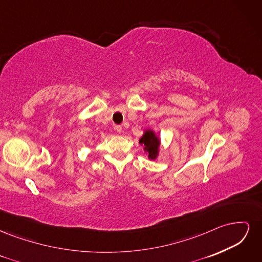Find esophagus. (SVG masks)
<instances>
[{"label":"esophagus","instance_id":"1","mask_svg":"<svg viewBox=\"0 0 262 262\" xmlns=\"http://www.w3.org/2000/svg\"><path fill=\"white\" fill-rule=\"evenodd\" d=\"M115 130H116L117 132L120 133V132L122 131V126H121V125H116V126H115Z\"/></svg>","mask_w":262,"mask_h":262}]
</instances>
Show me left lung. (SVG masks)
I'll return each mask as SVG.
<instances>
[{"instance_id": "1", "label": "left lung", "mask_w": 262, "mask_h": 262, "mask_svg": "<svg viewBox=\"0 0 262 262\" xmlns=\"http://www.w3.org/2000/svg\"><path fill=\"white\" fill-rule=\"evenodd\" d=\"M160 139L153 130H146L140 139V144L144 145V150L147 152L149 160H155L160 150Z\"/></svg>"}]
</instances>
